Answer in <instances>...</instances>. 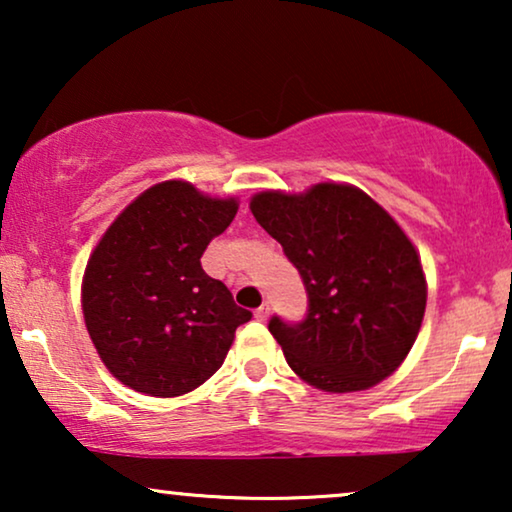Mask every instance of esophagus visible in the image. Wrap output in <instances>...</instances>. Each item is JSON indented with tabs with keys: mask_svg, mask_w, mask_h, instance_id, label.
Masks as SVG:
<instances>
[{
	"mask_svg": "<svg viewBox=\"0 0 512 512\" xmlns=\"http://www.w3.org/2000/svg\"><path fill=\"white\" fill-rule=\"evenodd\" d=\"M254 317L258 319V321H265V319H268L270 317V307L268 305H261V307H258V310L254 312Z\"/></svg>",
	"mask_w": 512,
	"mask_h": 512,
	"instance_id": "1",
	"label": "esophagus"
}]
</instances>
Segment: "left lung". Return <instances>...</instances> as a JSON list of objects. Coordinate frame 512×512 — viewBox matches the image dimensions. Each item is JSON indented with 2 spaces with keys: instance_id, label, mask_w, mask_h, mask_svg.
<instances>
[{
  "instance_id": "1",
  "label": "left lung",
  "mask_w": 512,
  "mask_h": 512,
  "mask_svg": "<svg viewBox=\"0 0 512 512\" xmlns=\"http://www.w3.org/2000/svg\"><path fill=\"white\" fill-rule=\"evenodd\" d=\"M249 209L307 291L300 324H268L293 373L331 394L387 380L415 345L426 310L422 261L394 216L335 181L305 193L261 191Z\"/></svg>"
}]
</instances>
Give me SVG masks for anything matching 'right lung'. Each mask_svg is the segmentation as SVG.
<instances>
[{
	"label": "right lung",
	"instance_id": "1",
	"mask_svg": "<svg viewBox=\"0 0 512 512\" xmlns=\"http://www.w3.org/2000/svg\"><path fill=\"white\" fill-rule=\"evenodd\" d=\"M237 207V198H212L188 181H160L97 242L83 272V319L102 363L125 387L172 398L221 368L251 312L202 270L200 256Z\"/></svg>",
	"mask_w": 512,
	"mask_h": 512
}]
</instances>
